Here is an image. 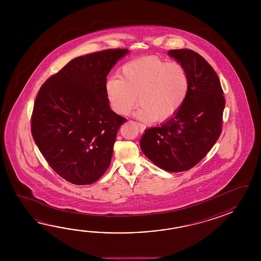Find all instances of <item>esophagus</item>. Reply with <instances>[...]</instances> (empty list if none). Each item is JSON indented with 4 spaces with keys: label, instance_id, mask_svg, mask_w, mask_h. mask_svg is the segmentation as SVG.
I'll return each mask as SVG.
<instances>
[{
    "label": "esophagus",
    "instance_id": "obj_1",
    "mask_svg": "<svg viewBox=\"0 0 261 261\" xmlns=\"http://www.w3.org/2000/svg\"><path fill=\"white\" fill-rule=\"evenodd\" d=\"M137 125H138L139 128H140V130H141V133H143V132H144V128H145V127H144L143 124H141V123H137Z\"/></svg>",
    "mask_w": 261,
    "mask_h": 261
}]
</instances>
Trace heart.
Instances as JSON below:
<instances>
[{
    "mask_svg": "<svg viewBox=\"0 0 261 261\" xmlns=\"http://www.w3.org/2000/svg\"><path fill=\"white\" fill-rule=\"evenodd\" d=\"M189 87V73L182 63L156 56L128 61L118 76L108 78L105 85L107 100L116 113L128 115L139 100L138 117L156 122L177 113L188 98Z\"/></svg>",
    "mask_w": 261,
    "mask_h": 261,
    "instance_id": "1",
    "label": "heart"
}]
</instances>
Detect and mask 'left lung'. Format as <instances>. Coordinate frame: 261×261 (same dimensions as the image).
Masks as SVG:
<instances>
[{"instance_id": "1", "label": "left lung", "mask_w": 261, "mask_h": 261, "mask_svg": "<svg viewBox=\"0 0 261 261\" xmlns=\"http://www.w3.org/2000/svg\"><path fill=\"white\" fill-rule=\"evenodd\" d=\"M168 53L187 68L189 95L173 117L161 127L145 130L140 146L162 170L185 172L197 165L217 143L226 101L217 72L205 59L186 48Z\"/></svg>"}]
</instances>
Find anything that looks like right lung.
<instances>
[{"label": "right lung", "mask_w": 261, "mask_h": 261, "mask_svg": "<svg viewBox=\"0 0 261 261\" xmlns=\"http://www.w3.org/2000/svg\"><path fill=\"white\" fill-rule=\"evenodd\" d=\"M128 51L101 50L73 59L42 85L35 99L34 142L48 165L70 183H94L111 163L117 132L127 119L110 109L105 85Z\"/></svg>", "instance_id": "1"}]
</instances>
